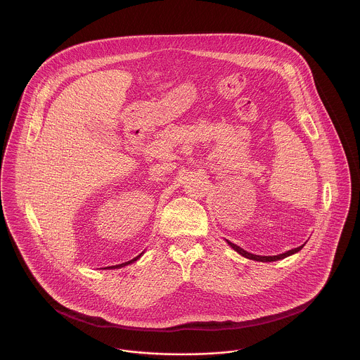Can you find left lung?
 <instances>
[{"label":"left lung","instance_id":"8db88e82","mask_svg":"<svg viewBox=\"0 0 360 360\" xmlns=\"http://www.w3.org/2000/svg\"><path fill=\"white\" fill-rule=\"evenodd\" d=\"M226 243H228V244H229V245H231L236 252H239L241 257H248V259H251V260H257V262H275V260H281V259H285V257H290L292 254H295V252L301 251V250H302V247L305 245V244H302V245H300V247H297V248H294V250L286 251V252L279 254V255H273V257H260V255H254V254H251V252L244 251L243 248H240L239 245H236V244L231 243L229 240H226Z\"/></svg>","mask_w":360,"mask_h":360}]
</instances>
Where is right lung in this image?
Here are the masks:
<instances>
[{"instance_id": "add662e5", "label": "right lung", "mask_w": 360, "mask_h": 360, "mask_svg": "<svg viewBox=\"0 0 360 360\" xmlns=\"http://www.w3.org/2000/svg\"><path fill=\"white\" fill-rule=\"evenodd\" d=\"M141 257V254L139 255V257H134L132 260H129V262H125V263H121V264H117V266H110V267H105V269H120V267H124V266H127V264H129V263H132V262H135L137 260L139 257Z\"/></svg>"}]
</instances>
